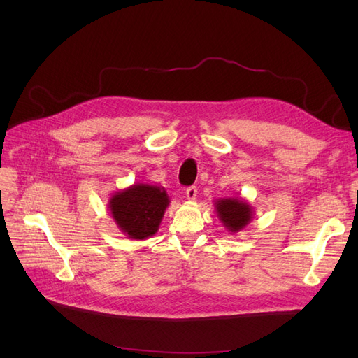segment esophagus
Segmentation results:
<instances>
[{
  "mask_svg": "<svg viewBox=\"0 0 358 358\" xmlns=\"http://www.w3.org/2000/svg\"><path fill=\"white\" fill-rule=\"evenodd\" d=\"M185 196H187V199L188 200H196L197 199V188L196 187H189V188H187V191H185Z\"/></svg>",
  "mask_w": 358,
  "mask_h": 358,
  "instance_id": "1",
  "label": "esophagus"
}]
</instances>
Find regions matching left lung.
Returning a JSON list of instances; mask_svg holds the SVG:
<instances>
[{
    "mask_svg": "<svg viewBox=\"0 0 358 358\" xmlns=\"http://www.w3.org/2000/svg\"><path fill=\"white\" fill-rule=\"evenodd\" d=\"M213 206L216 216L231 234L242 231L254 218L252 206L239 197L218 199Z\"/></svg>",
    "mask_w": 358,
    "mask_h": 358,
    "instance_id": "left-lung-1",
    "label": "left lung"
}]
</instances>
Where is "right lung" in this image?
Segmentation results:
<instances>
[{
	"instance_id": "right-lung-1",
	"label": "right lung",
	"mask_w": 358,
	"mask_h": 358,
	"mask_svg": "<svg viewBox=\"0 0 358 358\" xmlns=\"http://www.w3.org/2000/svg\"><path fill=\"white\" fill-rule=\"evenodd\" d=\"M169 204L170 199L162 187L134 183L113 194L109 210L117 229L128 239L146 241L158 231Z\"/></svg>"
}]
</instances>
